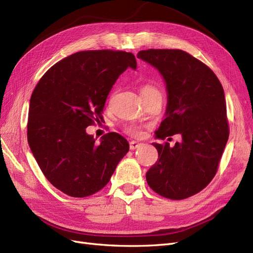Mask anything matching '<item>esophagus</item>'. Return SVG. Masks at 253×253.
<instances>
[{
  "mask_svg": "<svg viewBox=\"0 0 253 253\" xmlns=\"http://www.w3.org/2000/svg\"><path fill=\"white\" fill-rule=\"evenodd\" d=\"M139 145H140L139 142L132 140L131 142H129V149H131V150H136L137 148H139Z\"/></svg>",
  "mask_w": 253,
  "mask_h": 253,
  "instance_id": "esophagus-1",
  "label": "esophagus"
}]
</instances>
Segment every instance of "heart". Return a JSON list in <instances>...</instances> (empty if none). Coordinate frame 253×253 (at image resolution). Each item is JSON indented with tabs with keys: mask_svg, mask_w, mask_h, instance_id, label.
I'll return each instance as SVG.
<instances>
[{
	"mask_svg": "<svg viewBox=\"0 0 253 253\" xmlns=\"http://www.w3.org/2000/svg\"><path fill=\"white\" fill-rule=\"evenodd\" d=\"M140 91H141L142 98H147V97H150V96H153V95H160V96H162L159 89L157 87H155L154 85H151V84H144V85L141 86ZM125 131H126V133H127L129 135L137 137V136L141 135V126H137V125H129V126H126Z\"/></svg>",
	"mask_w": 253,
	"mask_h": 253,
	"instance_id": "heart-1",
	"label": "heart"
}]
</instances>
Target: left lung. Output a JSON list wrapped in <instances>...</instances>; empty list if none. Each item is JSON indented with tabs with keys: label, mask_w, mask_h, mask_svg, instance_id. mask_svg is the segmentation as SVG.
Wrapping results in <instances>:
<instances>
[{
	"label": "left lung",
	"mask_w": 253,
	"mask_h": 253,
	"mask_svg": "<svg viewBox=\"0 0 253 253\" xmlns=\"http://www.w3.org/2000/svg\"><path fill=\"white\" fill-rule=\"evenodd\" d=\"M137 58L156 67L167 83L166 118L156 137L181 141L153 143L158 159L147 172L150 188L173 201L200 192L215 176L229 137L224 88L209 66L180 49L140 50Z\"/></svg>",
	"instance_id": "1"
}]
</instances>
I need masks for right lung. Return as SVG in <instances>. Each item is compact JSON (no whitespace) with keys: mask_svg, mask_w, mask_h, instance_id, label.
<instances>
[{"mask_svg":"<svg viewBox=\"0 0 253 253\" xmlns=\"http://www.w3.org/2000/svg\"><path fill=\"white\" fill-rule=\"evenodd\" d=\"M127 67L132 52L85 50L62 59L45 73L29 102L27 140L45 177L72 197L93 195L108 185L129 147L117 133L100 143L85 128L103 120L106 98Z\"/></svg>","mask_w":253,"mask_h":253,"instance_id":"right-lung-1","label":"right lung"}]
</instances>
